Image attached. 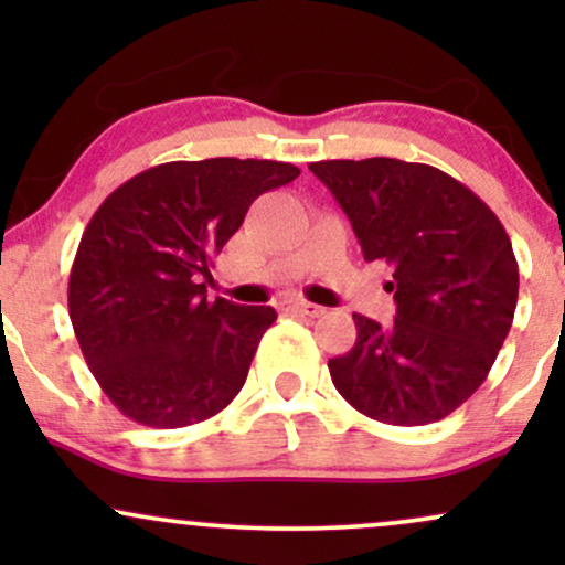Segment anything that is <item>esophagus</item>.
Masks as SVG:
<instances>
[{"instance_id":"obj_1","label":"esophagus","mask_w":565,"mask_h":565,"mask_svg":"<svg viewBox=\"0 0 565 565\" xmlns=\"http://www.w3.org/2000/svg\"><path fill=\"white\" fill-rule=\"evenodd\" d=\"M278 308L284 310V313H295V316H308V319H316V316L323 313L321 305H313V302H300V300H284Z\"/></svg>"}]
</instances>
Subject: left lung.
Returning a JSON list of instances; mask_svg holds the SVG:
<instances>
[{"instance_id": "obj_1", "label": "left lung", "mask_w": 565, "mask_h": 565, "mask_svg": "<svg viewBox=\"0 0 565 565\" xmlns=\"http://www.w3.org/2000/svg\"><path fill=\"white\" fill-rule=\"evenodd\" d=\"M366 263L393 270L391 327L353 313L355 345L329 361L350 406L387 425L438 423L470 398L512 327L518 263L508 231L468 185L430 164L313 161Z\"/></svg>"}]
</instances>
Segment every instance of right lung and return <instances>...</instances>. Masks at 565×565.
Segmentation results:
<instances>
[{
  "label": "right lung",
  "instance_id": "right-lung-1",
  "mask_svg": "<svg viewBox=\"0 0 565 565\" xmlns=\"http://www.w3.org/2000/svg\"><path fill=\"white\" fill-rule=\"evenodd\" d=\"M297 174L268 159L167 161L97 206L71 265L68 316L97 385L132 423H201L244 387L276 310L210 302L201 278L252 201Z\"/></svg>",
  "mask_w": 565,
  "mask_h": 565
}]
</instances>
